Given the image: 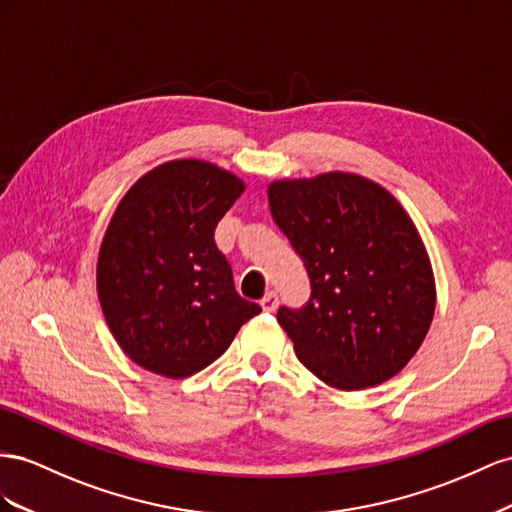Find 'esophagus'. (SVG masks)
Listing matches in <instances>:
<instances>
[{"mask_svg":"<svg viewBox=\"0 0 512 512\" xmlns=\"http://www.w3.org/2000/svg\"><path fill=\"white\" fill-rule=\"evenodd\" d=\"M276 306H279V294H276V291H268V294L261 298V309L266 313H272Z\"/></svg>","mask_w":512,"mask_h":512,"instance_id":"1","label":"esophagus"}]
</instances>
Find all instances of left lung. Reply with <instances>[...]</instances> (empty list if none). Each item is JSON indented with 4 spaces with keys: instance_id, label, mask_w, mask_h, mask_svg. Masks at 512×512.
Wrapping results in <instances>:
<instances>
[{
    "instance_id": "left-lung-1",
    "label": "left lung",
    "mask_w": 512,
    "mask_h": 512,
    "mask_svg": "<svg viewBox=\"0 0 512 512\" xmlns=\"http://www.w3.org/2000/svg\"><path fill=\"white\" fill-rule=\"evenodd\" d=\"M274 223L304 261L309 302L276 319L321 382L362 390L397 375L425 341L435 283L412 218L354 173L274 182Z\"/></svg>"
}]
</instances>
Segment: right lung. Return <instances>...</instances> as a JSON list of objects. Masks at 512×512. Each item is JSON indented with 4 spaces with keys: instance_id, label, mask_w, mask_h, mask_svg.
Segmentation results:
<instances>
[{
    "instance_id": "right-lung-1",
    "label": "right lung",
    "mask_w": 512,
    "mask_h": 512,
    "mask_svg": "<svg viewBox=\"0 0 512 512\" xmlns=\"http://www.w3.org/2000/svg\"><path fill=\"white\" fill-rule=\"evenodd\" d=\"M244 191L203 160H171L124 195L100 246L96 285L115 341L139 367L165 377L206 369L242 324L244 300L214 229Z\"/></svg>"
}]
</instances>
